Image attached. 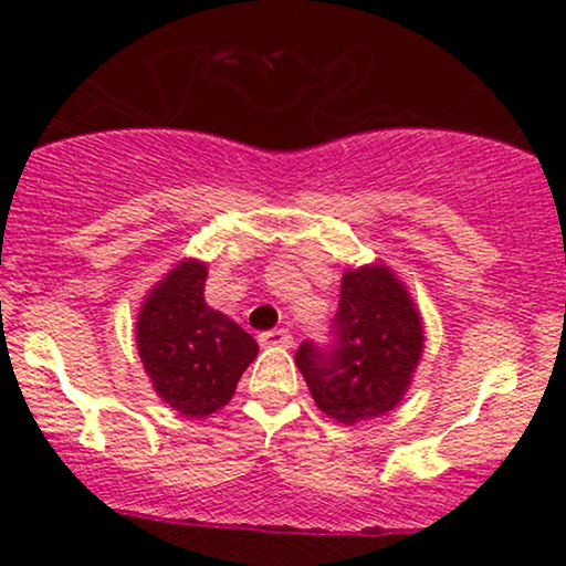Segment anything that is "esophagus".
Instances as JSON below:
<instances>
[{
  "mask_svg": "<svg viewBox=\"0 0 566 566\" xmlns=\"http://www.w3.org/2000/svg\"><path fill=\"white\" fill-rule=\"evenodd\" d=\"M261 346H282V348H290V346H292L290 329H269V333L261 335Z\"/></svg>",
  "mask_w": 566,
  "mask_h": 566,
  "instance_id": "34e87169",
  "label": "esophagus"
}]
</instances>
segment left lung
I'll return each instance as SVG.
<instances>
[{
    "mask_svg": "<svg viewBox=\"0 0 566 566\" xmlns=\"http://www.w3.org/2000/svg\"><path fill=\"white\" fill-rule=\"evenodd\" d=\"M423 354V322L388 265L346 271L333 343L303 340L295 365L316 407L337 423L380 418L399 405Z\"/></svg>",
    "mask_w": 566,
    "mask_h": 566,
    "instance_id": "1",
    "label": "left lung"
}]
</instances>
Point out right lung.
I'll return each mask as SVG.
<instances>
[{
	"instance_id": "right-lung-1",
	"label": "right lung",
	"mask_w": 566,
	"mask_h": 566,
	"mask_svg": "<svg viewBox=\"0 0 566 566\" xmlns=\"http://www.w3.org/2000/svg\"><path fill=\"white\" fill-rule=\"evenodd\" d=\"M205 263L180 261L148 292L135 324L154 391L188 418H205L229 405L258 356L255 337L205 303Z\"/></svg>"
}]
</instances>
